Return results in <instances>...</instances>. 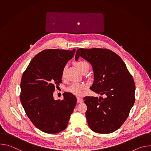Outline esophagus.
<instances>
[{
    "label": "esophagus",
    "instance_id": "1",
    "mask_svg": "<svg viewBox=\"0 0 151 151\" xmlns=\"http://www.w3.org/2000/svg\"><path fill=\"white\" fill-rule=\"evenodd\" d=\"M77 102L78 103H82L83 102V99H81L79 97H77Z\"/></svg>",
    "mask_w": 151,
    "mask_h": 151
}]
</instances>
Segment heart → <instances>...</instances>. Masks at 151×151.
Listing matches in <instances>:
<instances>
[{"mask_svg":"<svg viewBox=\"0 0 151 151\" xmlns=\"http://www.w3.org/2000/svg\"><path fill=\"white\" fill-rule=\"evenodd\" d=\"M75 64L76 66L82 72L84 70L90 69L89 64L84 60H79L75 62ZM66 70V67L65 66L62 70V77L64 78L65 76V72ZM85 85L81 83H72L68 88V91L76 94V95H81L82 93V91L85 88Z\"/></svg>","mask_w":151,"mask_h":151,"instance_id":"obj_1","label":"heart"}]
</instances>
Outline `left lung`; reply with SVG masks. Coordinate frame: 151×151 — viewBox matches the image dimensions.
Returning <instances> with one entry per match:
<instances>
[{
    "label": "left lung",
    "mask_w": 151,
    "mask_h": 151,
    "mask_svg": "<svg viewBox=\"0 0 151 151\" xmlns=\"http://www.w3.org/2000/svg\"><path fill=\"white\" fill-rule=\"evenodd\" d=\"M79 57L93 66L94 80L90 89L106 98L87 96L85 115L91 130L100 134L111 133L123 124L135 101V84L121 58L108 49L79 48Z\"/></svg>",
    "instance_id": "obj_1"
}]
</instances>
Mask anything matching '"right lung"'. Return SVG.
Segmentation results:
<instances>
[{
    "instance_id": "1",
    "label": "right lung",
    "mask_w": 151,
    "mask_h": 151,
    "mask_svg": "<svg viewBox=\"0 0 151 151\" xmlns=\"http://www.w3.org/2000/svg\"><path fill=\"white\" fill-rule=\"evenodd\" d=\"M76 50L48 49L30 62L21 81L20 100L26 115L42 132L55 134L65 130L76 104V97L64 93L55 100V87L62 82V70Z\"/></svg>"
}]
</instances>
